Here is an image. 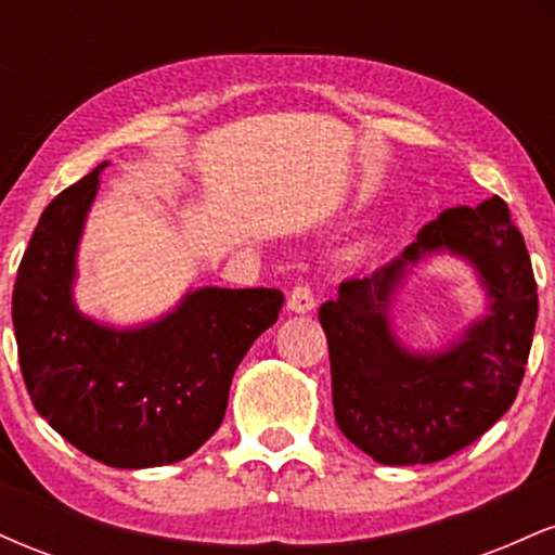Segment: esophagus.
<instances>
[{"label": "esophagus", "mask_w": 555, "mask_h": 555, "mask_svg": "<svg viewBox=\"0 0 555 555\" xmlns=\"http://www.w3.org/2000/svg\"><path fill=\"white\" fill-rule=\"evenodd\" d=\"M286 308H289L292 313H297V315L310 313V310L315 308V297H313V292H310V286L308 284H297L295 289L289 292V297H286Z\"/></svg>", "instance_id": "esophagus-1"}]
</instances>
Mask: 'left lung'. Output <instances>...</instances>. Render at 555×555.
<instances>
[{"instance_id": "8db88e82", "label": "left lung", "mask_w": 555, "mask_h": 555, "mask_svg": "<svg viewBox=\"0 0 555 555\" xmlns=\"http://www.w3.org/2000/svg\"><path fill=\"white\" fill-rule=\"evenodd\" d=\"M460 257L487 292V313L441 350L398 339L392 310L405 279L430 257ZM328 339L334 417L344 436L388 467L456 454L506 415L517 399L534 321L538 284L508 206L490 197L449 208L371 276L347 279L318 310Z\"/></svg>"}]
</instances>
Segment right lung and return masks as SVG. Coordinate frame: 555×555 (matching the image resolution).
I'll list each match as a JSON object with an SVG mask.
<instances>
[{"label":"right lung","instance_id":"1","mask_svg":"<svg viewBox=\"0 0 555 555\" xmlns=\"http://www.w3.org/2000/svg\"><path fill=\"white\" fill-rule=\"evenodd\" d=\"M106 167L41 214L17 269L12 326L30 401L65 441L109 467H162L219 428L232 375L284 295L197 286L169 313L125 328L80 313L78 247Z\"/></svg>","mask_w":555,"mask_h":555}]
</instances>
